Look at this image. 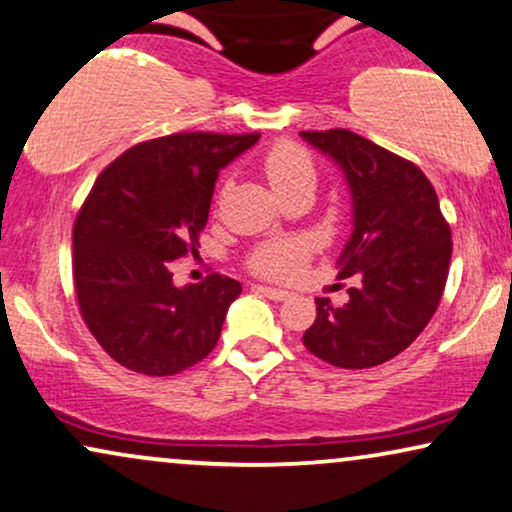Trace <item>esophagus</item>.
<instances>
[{"label":"esophagus","mask_w":512,"mask_h":512,"mask_svg":"<svg viewBox=\"0 0 512 512\" xmlns=\"http://www.w3.org/2000/svg\"><path fill=\"white\" fill-rule=\"evenodd\" d=\"M258 291H261L263 296H268L270 301H287V298L291 296L289 291H284V289H275V287H258Z\"/></svg>","instance_id":"esophagus-1"}]
</instances>
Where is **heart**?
<instances>
[{"mask_svg": "<svg viewBox=\"0 0 512 512\" xmlns=\"http://www.w3.org/2000/svg\"><path fill=\"white\" fill-rule=\"evenodd\" d=\"M263 171L272 188L277 190V195H284V192L305 183L315 185L313 157L308 155V150L291 141L272 145L265 152ZM313 251L315 244L305 237L265 242L251 254L249 268L263 277H272V280H291V277L301 275Z\"/></svg>", "mask_w": 512, "mask_h": 512, "instance_id": "1", "label": "heart"}]
</instances>
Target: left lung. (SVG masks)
Listing matches in <instances>:
<instances>
[{
    "label": "left lung",
    "instance_id": "obj_1",
    "mask_svg": "<svg viewBox=\"0 0 512 512\" xmlns=\"http://www.w3.org/2000/svg\"><path fill=\"white\" fill-rule=\"evenodd\" d=\"M343 169L353 195V235L338 280L355 277L350 301L315 298L303 345L341 369H369L400 355L426 329L449 275L451 230L435 188L414 162L348 129L301 131Z\"/></svg>",
    "mask_w": 512,
    "mask_h": 512
}]
</instances>
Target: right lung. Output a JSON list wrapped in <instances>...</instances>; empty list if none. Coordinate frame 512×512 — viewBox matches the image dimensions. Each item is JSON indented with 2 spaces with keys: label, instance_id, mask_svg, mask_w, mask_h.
I'll return each mask as SVG.
<instances>
[{
  "label": "right lung",
  "instance_id": "right-lung-1",
  "mask_svg": "<svg viewBox=\"0 0 512 512\" xmlns=\"http://www.w3.org/2000/svg\"><path fill=\"white\" fill-rule=\"evenodd\" d=\"M258 134L188 131L138 143L96 178L72 228L86 327L122 367L174 376L202 362L242 284L211 272L174 287L171 261L197 254L218 171Z\"/></svg>",
  "mask_w": 512,
  "mask_h": 512
}]
</instances>
